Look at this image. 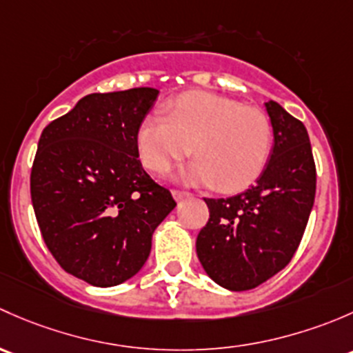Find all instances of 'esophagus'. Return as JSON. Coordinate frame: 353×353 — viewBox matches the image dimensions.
<instances>
[{"label":"esophagus","instance_id":"1","mask_svg":"<svg viewBox=\"0 0 353 353\" xmlns=\"http://www.w3.org/2000/svg\"><path fill=\"white\" fill-rule=\"evenodd\" d=\"M188 195H190V192H187V190H180V188L173 190V197H175L176 201H181V199L188 197Z\"/></svg>","mask_w":353,"mask_h":353}]
</instances>
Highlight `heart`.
Listing matches in <instances>:
<instances>
[{
  "instance_id": "1",
  "label": "heart",
  "mask_w": 353,
  "mask_h": 353,
  "mask_svg": "<svg viewBox=\"0 0 353 353\" xmlns=\"http://www.w3.org/2000/svg\"><path fill=\"white\" fill-rule=\"evenodd\" d=\"M141 158L154 173H165L190 154L187 178L230 194L250 187L263 173L274 125L267 112L231 98L190 92L170 105V117L150 115L137 130Z\"/></svg>"
}]
</instances>
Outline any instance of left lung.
Returning <instances> with one entry per match:
<instances>
[{
  "label": "left lung",
  "instance_id": "left-lung-1",
  "mask_svg": "<svg viewBox=\"0 0 353 353\" xmlns=\"http://www.w3.org/2000/svg\"><path fill=\"white\" fill-rule=\"evenodd\" d=\"M274 150L255 185L234 197L203 199L209 221L197 256L216 284L248 290L282 270L296 253L314 203L316 166L304 123L277 101L265 103Z\"/></svg>",
  "mask_w": 353,
  "mask_h": 353
}]
</instances>
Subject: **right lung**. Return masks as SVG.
Masks as SVG:
<instances>
[{"label": "right lung", "instance_id": "add662e5", "mask_svg": "<svg viewBox=\"0 0 353 353\" xmlns=\"http://www.w3.org/2000/svg\"><path fill=\"white\" fill-rule=\"evenodd\" d=\"M158 93L86 95L39 139L30 195L42 238L68 274L92 285L134 277L176 205L139 161L137 130Z\"/></svg>", "mask_w": 353, "mask_h": 353}]
</instances>
